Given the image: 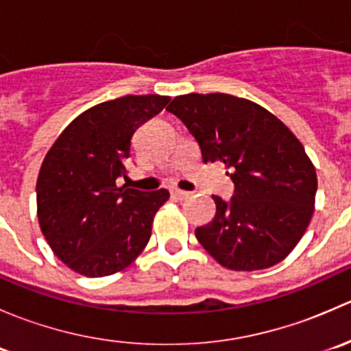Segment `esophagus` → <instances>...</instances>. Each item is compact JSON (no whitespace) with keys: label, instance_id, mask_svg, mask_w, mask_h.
<instances>
[{"label":"esophagus","instance_id":"obj_1","mask_svg":"<svg viewBox=\"0 0 351 351\" xmlns=\"http://www.w3.org/2000/svg\"><path fill=\"white\" fill-rule=\"evenodd\" d=\"M171 197H173V198H176V200H186V198L192 197V193H190V192H185V190H178V189H175V190H171Z\"/></svg>","mask_w":351,"mask_h":351}]
</instances>
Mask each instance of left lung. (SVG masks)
Instances as JSON below:
<instances>
[{
    "label": "left lung",
    "instance_id": "left-lung-1",
    "mask_svg": "<svg viewBox=\"0 0 351 351\" xmlns=\"http://www.w3.org/2000/svg\"><path fill=\"white\" fill-rule=\"evenodd\" d=\"M200 146L204 162H222L231 200L212 197L215 217L195 229L222 267H274L295 247L314 212L317 178L302 144L274 113L226 93L176 97L166 107Z\"/></svg>",
    "mask_w": 351,
    "mask_h": 351
}]
</instances>
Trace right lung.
<instances>
[{
	"label": "right lung",
	"mask_w": 351,
	"mask_h": 351,
	"mask_svg": "<svg viewBox=\"0 0 351 351\" xmlns=\"http://www.w3.org/2000/svg\"><path fill=\"white\" fill-rule=\"evenodd\" d=\"M169 97L117 98L86 110L51 147L37 180L40 229L56 256L86 277H105L132 263L151 238L166 189L125 185L132 136Z\"/></svg>",
	"instance_id": "obj_1"
}]
</instances>
